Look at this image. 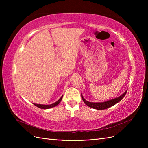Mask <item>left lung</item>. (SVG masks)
Masks as SVG:
<instances>
[{
    "mask_svg": "<svg viewBox=\"0 0 148 148\" xmlns=\"http://www.w3.org/2000/svg\"><path fill=\"white\" fill-rule=\"evenodd\" d=\"M127 92V90L125 91V92L123 94V95L120 96L119 97H117L115 98V99H111V100L107 101H105V102H88V101H87L86 100H85L84 99V97H83L82 95V98L83 102L89 107H91V108L95 109H97V110H104V109L109 108V107L113 106L114 105L116 104L117 103L120 102L121 100L123 99V97L125 96V95H126Z\"/></svg>",
    "mask_w": 148,
    "mask_h": 148,
    "instance_id": "1",
    "label": "left lung"
}]
</instances>
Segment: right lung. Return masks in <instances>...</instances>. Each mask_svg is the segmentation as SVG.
I'll use <instances>...</instances> for the list:
<instances>
[{
	"label": "right lung",
	"mask_w": 148,
	"mask_h": 148,
	"mask_svg": "<svg viewBox=\"0 0 148 148\" xmlns=\"http://www.w3.org/2000/svg\"><path fill=\"white\" fill-rule=\"evenodd\" d=\"M62 97H63V96H62V97L57 102L53 103V104H50V105H43V104H34V105H35L36 106H37L38 107H39V108H40V109H50V108H52V107H55V106H56L59 104V103L60 102V101H62Z\"/></svg>",
	"instance_id": "right-lung-1"
}]
</instances>
